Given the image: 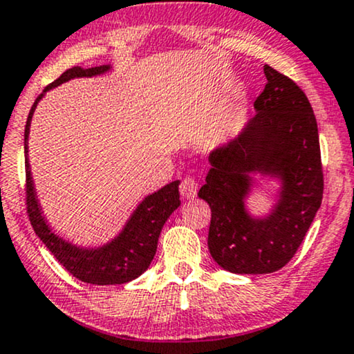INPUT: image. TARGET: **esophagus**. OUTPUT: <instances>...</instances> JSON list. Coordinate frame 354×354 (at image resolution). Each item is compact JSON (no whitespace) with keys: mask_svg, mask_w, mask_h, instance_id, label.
<instances>
[{"mask_svg":"<svg viewBox=\"0 0 354 354\" xmlns=\"http://www.w3.org/2000/svg\"><path fill=\"white\" fill-rule=\"evenodd\" d=\"M198 181L194 180V178H185V180L181 181V186H180V192L181 196L185 199H194L196 194H198Z\"/></svg>","mask_w":354,"mask_h":354,"instance_id":"esophagus-1","label":"esophagus"}]
</instances>
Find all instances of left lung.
<instances>
[{
    "label": "left lung",
    "instance_id": "obj_1",
    "mask_svg": "<svg viewBox=\"0 0 354 354\" xmlns=\"http://www.w3.org/2000/svg\"><path fill=\"white\" fill-rule=\"evenodd\" d=\"M257 115L241 133L210 153L198 196L210 205L207 245L216 263L236 274H266L288 265L301 247L324 196L319 129L306 93L265 65ZM281 180L275 207L252 218L244 198L253 174Z\"/></svg>",
    "mask_w": 354,
    "mask_h": 354
}]
</instances>
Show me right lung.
Wrapping results in <instances>:
<instances>
[{
    "label": "right lung",
    "instance_id": "add662e5",
    "mask_svg": "<svg viewBox=\"0 0 354 354\" xmlns=\"http://www.w3.org/2000/svg\"><path fill=\"white\" fill-rule=\"evenodd\" d=\"M111 66L101 65L93 68H82L73 66L58 77L55 82L48 84L44 93L58 86V84L68 82L71 78L96 77L109 70ZM44 93L40 95L30 109L28 122L24 131V155H26V204H28V216L32 223V229L42 243L52 252L57 261L65 268L70 274L88 284L107 286V284H124L136 279L150 266L151 259L156 253L158 236L168 217L180 207V181H173L163 186L153 194L138 204L133 214L125 223L124 230L111 240L109 243L100 248H82L75 247L64 239L53 234L48 227L46 217L42 216L39 201L35 198V189L30 168L28 162V138L32 114L37 102L42 100Z\"/></svg>",
    "mask_w": 354,
    "mask_h": 354
}]
</instances>
